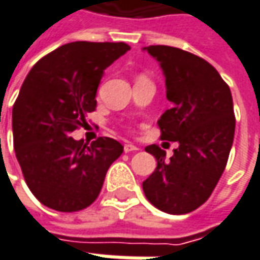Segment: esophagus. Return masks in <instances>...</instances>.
<instances>
[{
	"mask_svg": "<svg viewBox=\"0 0 260 260\" xmlns=\"http://www.w3.org/2000/svg\"><path fill=\"white\" fill-rule=\"evenodd\" d=\"M139 150V147L135 145H130V143H127V145H124V152L125 153H128V152H137Z\"/></svg>",
	"mask_w": 260,
	"mask_h": 260,
	"instance_id": "esophagus-1",
	"label": "esophagus"
}]
</instances>
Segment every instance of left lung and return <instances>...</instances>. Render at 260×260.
<instances>
[{
  "mask_svg": "<svg viewBox=\"0 0 260 260\" xmlns=\"http://www.w3.org/2000/svg\"><path fill=\"white\" fill-rule=\"evenodd\" d=\"M164 71L166 98L174 104L157 125L160 139L178 142L174 155L150 145L157 160L143 182L146 198L168 214H186L210 198L227 165L235 139L236 118L230 88L200 56L171 46H149Z\"/></svg>",
  "mask_w": 260,
  "mask_h": 260,
  "instance_id": "obj_1",
  "label": "left lung"
}]
</instances>
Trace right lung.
Returning <instances> with one entry per match:
<instances>
[{"label":"right lung","mask_w":260,"mask_h":260,"mask_svg":"<svg viewBox=\"0 0 260 260\" xmlns=\"http://www.w3.org/2000/svg\"><path fill=\"white\" fill-rule=\"evenodd\" d=\"M127 50L123 42H72L42 57L25 76L13 107L15 156L30 191L52 210L89 207L123 153L114 139L84 145L69 135L85 124L104 71Z\"/></svg>","instance_id":"add662e5"}]
</instances>
